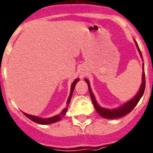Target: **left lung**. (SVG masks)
Instances as JSON below:
<instances>
[{
  "mask_svg": "<svg viewBox=\"0 0 153 153\" xmlns=\"http://www.w3.org/2000/svg\"><path fill=\"white\" fill-rule=\"evenodd\" d=\"M136 44H137V47L138 51L140 52V56L142 57V54H141V51H140L139 47H138V44H137L136 42ZM85 81L86 82V83L88 85L89 91H90V94H91V100L93 102L94 106L95 108V109L97 110L98 114H100L101 116L105 117V118L107 119H114V118H119V117H121L125 116L126 114H128V113H130L132 110L133 109V108L136 106V105L137 104L138 102L140 101V98L142 97L143 94L145 92V68H144V64H143V74H142V84H141V86H140V89L139 92L137 93V94L134 97V98L130 100L129 102H128L127 103H126L123 105H121V107H119L117 109H103V108H101L99 105H98V103L96 102L95 98H94V96L93 93L91 90V86H90V84H89V82L87 79H85Z\"/></svg>",
  "mask_w": 153,
  "mask_h": 153,
  "instance_id": "8db88e82",
  "label": "left lung"
}]
</instances>
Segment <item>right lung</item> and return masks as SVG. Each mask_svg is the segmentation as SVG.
<instances>
[{
    "instance_id": "1",
    "label": "right lung",
    "mask_w": 153,
    "mask_h": 153,
    "mask_svg": "<svg viewBox=\"0 0 153 153\" xmlns=\"http://www.w3.org/2000/svg\"><path fill=\"white\" fill-rule=\"evenodd\" d=\"M79 79H77L76 80H74V82L72 83L71 85V93H70L69 98H68V100H67V104L68 105L70 103V101H71V98L72 94H73V91H74V89L75 87V85H76L77 82L79 81ZM67 111V108H65L63 110H62L59 114H58V115H55L54 117H49V118H41V117H38L36 116H32V115H29V114H27L24 113L25 116L27 117V118H29L30 120H32V121H34L36 123L40 124V125H48V124H51L54 123V122H56V121H59L61 119L64 117V115L66 114Z\"/></svg>"
}]
</instances>
